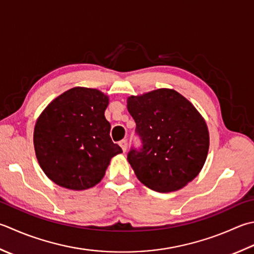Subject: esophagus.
Listing matches in <instances>:
<instances>
[{"label": "esophagus", "instance_id": "esophagus-1", "mask_svg": "<svg viewBox=\"0 0 254 254\" xmlns=\"http://www.w3.org/2000/svg\"><path fill=\"white\" fill-rule=\"evenodd\" d=\"M120 146H121V148H122V151L123 152H127V140H122V141H120Z\"/></svg>", "mask_w": 254, "mask_h": 254}]
</instances>
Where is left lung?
Segmentation results:
<instances>
[{"label":"left lung","instance_id":"8db88e82","mask_svg":"<svg viewBox=\"0 0 254 254\" xmlns=\"http://www.w3.org/2000/svg\"><path fill=\"white\" fill-rule=\"evenodd\" d=\"M136 123L140 151L127 161L143 185L158 192L181 190L200 173L209 150L205 119L174 89H157L127 98Z\"/></svg>","mask_w":254,"mask_h":254}]
</instances>
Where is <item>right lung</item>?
Instances as JSON below:
<instances>
[{"label":"right lung","instance_id":"add662e5","mask_svg":"<svg viewBox=\"0 0 254 254\" xmlns=\"http://www.w3.org/2000/svg\"><path fill=\"white\" fill-rule=\"evenodd\" d=\"M109 97L98 89L74 87L44 109L34 127L39 166L49 180L67 190L96 186L111 158L122 148L110 137L104 117Z\"/></svg>","mask_w":254,"mask_h":254}]
</instances>
